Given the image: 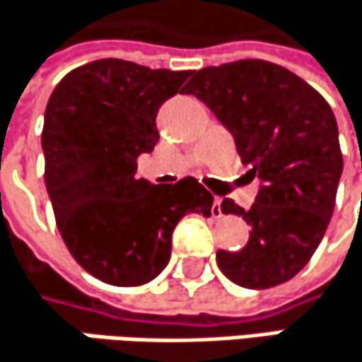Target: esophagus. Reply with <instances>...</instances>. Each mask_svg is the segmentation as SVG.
<instances>
[{"mask_svg": "<svg viewBox=\"0 0 362 362\" xmlns=\"http://www.w3.org/2000/svg\"><path fill=\"white\" fill-rule=\"evenodd\" d=\"M210 214H212L214 218H221V216H223V208H221V198H214V202H212V208H210Z\"/></svg>", "mask_w": 362, "mask_h": 362, "instance_id": "obj_1", "label": "esophagus"}]
</instances>
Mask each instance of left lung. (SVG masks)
<instances>
[{"instance_id": "1", "label": "left lung", "mask_w": 362, "mask_h": 362, "mask_svg": "<svg viewBox=\"0 0 362 362\" xmlns=\"http://www.w3.org/2000/svg\"><path fill=\"white\" fill-rule=\"evenodd\" d=\"M192 93L233 133L238 154L262 185L250 210L223 200L252 227L238 252H216L227 279L250 290L286 284L321 244L336 206L341 150L325 98L292 70L238 60L192 72Z\"/></svg>"}]
</instances>
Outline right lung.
Masks as SVG:
<instances>
[{
	"instance_id": "1",
	"label": "right lung",
	"mask_w": 362,
	"mask_h": 362,
	"mask_svg": "<svg viewBox=\"0 0 362 362\" xmlns=\"http://www.w3.org/2000/svg\"><path fill=\"white\" fill-rule=\"evenodd\" d=\"M189 74L104 58L70 70L49 95L41 146L56 225L72 258L104 284L152 281L170 260L177 223L187 212L210 216L198 179H135L137 156L160 139L158 108Z\"/></svg>"
}]
</instances>
